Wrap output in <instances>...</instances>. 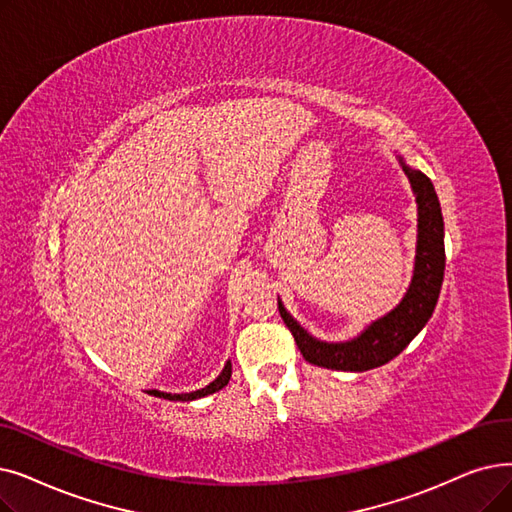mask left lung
Here are the masks:
<instances>
[{
  "label": "left lung",
  "instance_id": "obj_1",
  "mask_svg": "<svg viewBox=\"0 0 512 512\" xmlns=\"http://www.w3.org/2000/svg\"><path fill=\"white\" fill-rule=\"evenodd\" d=\"M399 165L408 175V182L416 196L418 226H416V255L414 272L408 291L385 316L370 322L358 337L349 341H322L316 339L288 314L278 297V309L284 324L293 332L295 343L303 358L322 368L343 372H364L391 362L402 353L408 343L425 328L439 299L443 270H446V249H443V215L437 192L429 177L410 167L402 154H395Z\"/></svg>",
  "mask_w": 512,
  "mask_h": 512
}]
</instances>
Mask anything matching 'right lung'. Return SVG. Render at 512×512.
I'll return each instance as SVG.
<instances>
[{"mask_svg":"<svg viewBox=\"0 0 512 512\" xmlns=\"http://www.w3.org/2000/svg\"><path fill=\"white\" fill-rule=\"evenodd\" d=\"M230 376H232V362L228 360L226 366H224V370L219 372L217 379L211 381V383H209L207 387H203V389L190 391V393H165V391H157V389H154L152 393H154V397L169 399V402H192V399H201V397H205V395H211V393H215V391H219V389H224V387L230 383Z\"/></svg>","mask_w":512,"mask_h":512,"instance_id":"1","label":"right lung"}]
</instances>
